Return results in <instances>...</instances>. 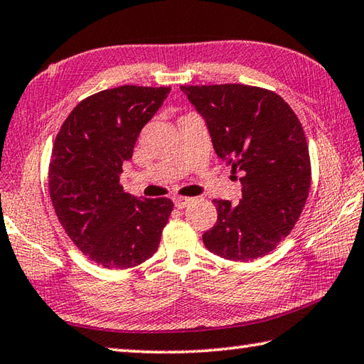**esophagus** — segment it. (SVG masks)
<instances>
[{"label": "esophagus", "instance_id": "1", "mask_svg": "<svg viewBox=\"0 0 364 364\" xmlns=\"http://www.w3.org/2000/svg\"><path fill=\"white\" fill-rule=\"evenodd\" d=\"M191 200L193 199H189V197H181V196H175L173 197V203H175V207L176 208H186L188 205L191 203Z\"/></svg>", "mask_w": 364, "mask_h": 364}]
</instances>
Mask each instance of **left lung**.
I'll return each mask as SVG.
<instances>
[{
  "label": "left lung",
  "instance_id": "8db88e82",
  "mask_svg": "<svg viewBox=\"0 0 364 364\" xmlns=\"http://www.w3.org/2000/svg\"><path fill=\"white\" fill-rule=\"evenodd\" d=\"M207 122L215 153L240 171L239 203L213 200L218 221L202 235L213 255L253 261L291 232L310 189L306 135L275 92L243 84L181 85Z\"/></svg>",
  "mask_w": 364,
  "mask_h": 364
}]
</instances>
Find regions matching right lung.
Wrapping results in <instances>:
<instances>
[{"label":"right lung","instance_id":"obj_1","mask_svg":"<svg viewBox=\"0 0 364 364\" xmlns=\"http://www.w3.org/2000/svg\"><path fill=\"white\" fill-rule=\"evenodd\" d=\"M170 87L121 85L79 102L55 136L49 194L65 232L105 269H130L153 256L173 210L170 199H136L119 175L144 124Z\"/></svg>","mask_w":364,"mask_h":364}]
</instances>
